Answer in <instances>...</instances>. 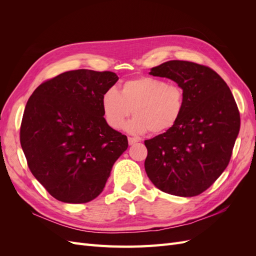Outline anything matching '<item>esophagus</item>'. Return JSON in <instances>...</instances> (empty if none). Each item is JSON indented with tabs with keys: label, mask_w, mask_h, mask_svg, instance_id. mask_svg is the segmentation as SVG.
<instances>
[{
	"label": "esophagus",
	"mask_w": 256,
	"mask_h": 256,
	"mask_svg": "<svg viewBox=\"0 0 256 256\" xmlns=\"http://www.w3.org/2000/svg\"><path fill=\"white\" fill-rule=\"evenodd\" d=\"M138 140L136 138H132V136H129L128 138V143H129V145H132V144H134V143H136Z\"/></svg>",
	"instance_id": "1"
}]
</instances>
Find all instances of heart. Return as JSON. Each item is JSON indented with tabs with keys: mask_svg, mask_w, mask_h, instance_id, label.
<instances>
[{
	"mask_svg": "<svg viewBox=\"0 0 256 256\" xmlns=\"http://www.w3.org/2000/svg\"><path fill=\"white\" fill-rule=\"evenodd\" d=\"M104 120L111 128L120 129L134 113L126 129L132 134L150 131L160 134L180 120L184 106V90L177 84L154 76H140L124 82L120 90H108L102 98Z\"/></svg>",
	"mask_w": 256,
	"mask_h": 256,
	"instance_id": "b5f03b06",
	"label": "heart"
}]
</instances>
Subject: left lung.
Instances as JSON below:
<instances>
[{"instance_id":"1","label":"left lung","mask_w":256,"mask_h":256,"mask_svg":"<svg viewBox=\"0 0 256 256\" xmlns=\"http://www.w3.org/2000/svg\"><path fill=\"white\" fill-rule=\"evenodd\" d=\"M184 90L180 120L166 132L145 141V171L156 187L177 196H196L226 168L240 128L228 84L209 67L168 60L150 72Z\"/></svg>"}]
</instances>
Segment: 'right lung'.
Segmentation results:
<instances>
[{
    "label": "right lung",
    "instance_id": "1",
    "mask_svg": "<svg viewBox=\"0 0 256 256\" xmlns=\"http://www.w3.org/2000/svg\"><path fill=\"white\" fill-rule=\"evenodd\" d=\"M111 72H66L40 84L23 113L20 143L28 166L50 194L88 203L102 192L127 136L111 128L102 98L118 82Z\"/></svg>",
    "mask_w": 256,
    "mask_h": 256
}]
</instances>
